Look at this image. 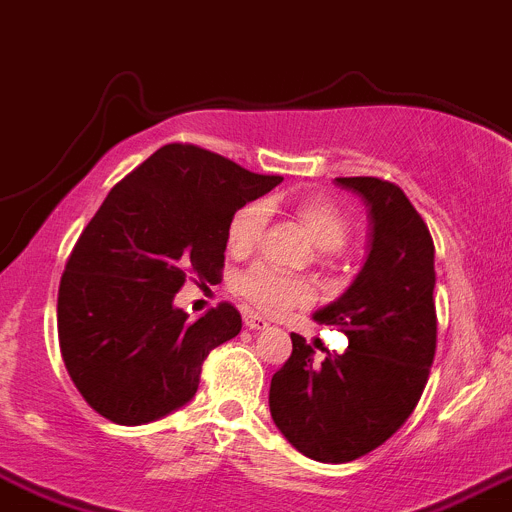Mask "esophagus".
<instances>
[{"instance_id": "34e87169", "label": "esophagus", "mask_w": 512, "mask_h": 512, "mask_svg": "<svg viewBox=\"0 0 512 512\" xmlns=\"http://www.w3.org/2000/svg\"><path fill=\"white\" fill-rule=\"evenodd\" d=\"M245 326L252 328V331H265V328H270V321L257 313H245Z\"/></svg>"}]
</instances>
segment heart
Instances as JSON below:
<instances>
[{
    "mask_svg": "<svg viewBox=\"0 0 512 512\" xmlns=\"http://www.w3.org/2000/svg\"><path fill=\"white\" fill-rule=\"evenodd\" d=\"M293 214L321 250L336 252L351 237V219L326 194H300L293 202ZM267 224V204L250 202L232 214L227 227V247L232 255H247L257 247ZM237 295L262 313L280 315L310 300V285L303 278L257 262L234 280Z\"/></svg>",
    "mask_w": 512,
    "mask_h": 512,
    "instance_id": "1",
    "label": "heart"
}]
</instances>
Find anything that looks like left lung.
I'll return each mask as SVG.
<instances>
[{"mask_svg":"<svg viewBox=\"0 0 512 512\" xmlns=\"http://www.w3.org/2000/svg\"><path fill=\"white\" fill-rule=\"evenodd\" d=\"M369 204L374 234L351 288L315 313L346 333L348 348L321 366L293 333V353L270 381V414L295 450L318 462H351L384 444L417 407L437 351L434 242L396 184L338 176Z\"/></svg>","mask_w":512,"mask_h":512,"instance_id":"left-lung-1","label":"left lung"}]
</instances>
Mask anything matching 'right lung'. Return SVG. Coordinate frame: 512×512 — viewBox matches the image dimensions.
<instances>
[{"instance_id": "right-lung-1", "label": "right lung", "mask_w": 512, "mask_h": 512, "mask_svg": "<svg viewBox=\"0 0 512 512\" xmlns=\"http://www.w3.org/2000/svg\"><path fill=\"white\" fill-rule=\"evenodd\" d=\"M280 181L194 143H166L113 186L57 290L62 361L100 417L138 427L197 394L204 358L240 333L242 318L219 303L191 321L174 295L186 278L222 275L232 214Z\"/></svg>"}]
</instances>
